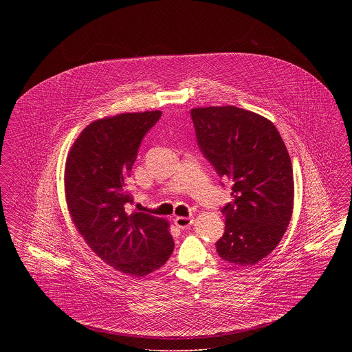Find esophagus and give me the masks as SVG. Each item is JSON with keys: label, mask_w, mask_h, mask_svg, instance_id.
Here are the masks:
<instances>
[{"label": "esophagus", "mask_w": 352, "mask_h": 352, "mask_svg": "<svg viewBox=\"0 0 352 352\" xmlns=\"http://www.w3.org/2000/svg\"><path fill=\"white\" fill-rule=\"evenodd\" d=\"M194 219L191 217H176L175 218V225L180 229H187L192 225Z\"/></svg>", "instance_id": "esophagus-1"}]
</instances>
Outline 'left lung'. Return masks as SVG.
Instances as JSON below:
<instances>
[{
	"label": "left lung",
	"mask_w": 352,
	"mask_h": 352,
	"mask_svg": "<svg viewBox=\"0 0 352 352\" xmlns=\"http://www.w3.org/2000/svg\"><path fill=\"white\" fill-rule=\"evenodd\" d=\"M197 142L234 201L225 204V233L215 243L222 260L256 264L276 248L293 214L289 151L265 118L233 105L191 109Z\"/></svg>",
	"instance_id": "1"
}]
</instances>
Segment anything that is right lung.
<instances>
[{"mask_svg": "<svg viewBox=\"0 0 352 352\" xmlns=\"http://www.w3.org/2000/svg\"><path fill=\"white\" fill-rule=\"evenodd\" d=\"M161 111L120 113L91 123L65 168L66 201L76 228L101 260L130 276L162 267L175 243L168 223L148 212L127 214V177L144 137Z\"/></svg>", "mask_w": 352, "mask_h": 352, "instance_id": "1", "label": "right lung"}]
</instances>
